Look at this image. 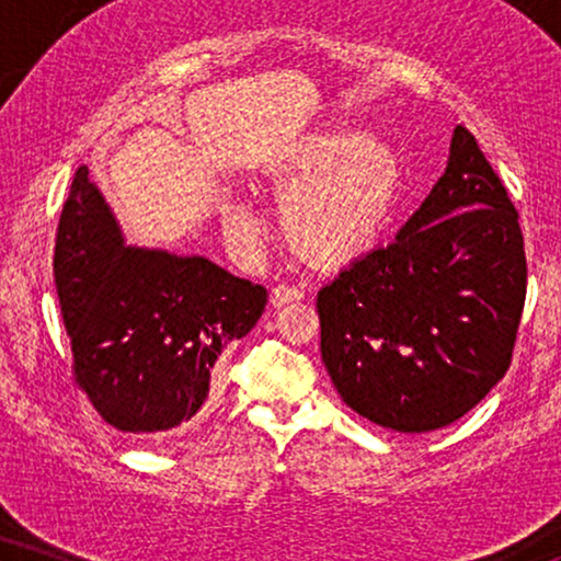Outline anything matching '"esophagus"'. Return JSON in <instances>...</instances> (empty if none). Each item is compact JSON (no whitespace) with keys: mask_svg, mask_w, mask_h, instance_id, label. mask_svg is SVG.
<instances>
[{"mask_svg":"<svg viewBox=\"0 0 561 561\" xmlns=\"http://www.w3.org/2000/svg\"><path fill=\"white\" fill-rule=\"evenodd\" d=\"M301 298H304V288L288 286V283H278V286H275L273 294H271V301L275 306H286L290 301H301Z\"/></svg>","mask_w":561,"mask_h":561,"instance_id":"esophagus-1","label":"esophagus"}]
</instances>
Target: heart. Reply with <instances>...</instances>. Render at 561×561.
Wrapping results in <instances>:
<instances>
[{
  "label": "heart",
  "mask_w": 561,
  "mask_h": 561,
  "mask_svg": "<svg viewBox=\"0 0 561 561\" xmlns=\"http://www.w3.org/2000/svg\"><path fill=\"white\" fill-rule=\"evenodd\" d=\"M263 173L273 186H288L280 198V227L290 248L327 265L347 263L378 242L403 181L393 145L352 125L288 137L267 152ZM227 227L250 237L257 219L234 206Z\"/></svg>",
  "instance_id": "1"
}]
</instances>
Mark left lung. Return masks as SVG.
Masks as SVG:
<instances>
[{
  "label": "left lung",
  "instance_id": "1",
  "mask_svg": "<svg viewBox=\"0 0 561 561\" xmlns=\"http://www.w3.org/2000/svg\"><path fill=\"white\" fill-rule=\"evenodd\" d=\"M524 301L518 211L457 125L444 175L396 240L319 290L321 359L359 416L403 434L434 432L508 370Z\"/></svg>",
  "mask_w": 561,
  "mask_h": 561
}]
</instances>
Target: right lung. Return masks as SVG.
Segmentation results:
<instances>
[{"instance_id": "1", "label": "right lung", "mask_w": 561, "mask_h": 561, "mask_svg": "<svg viewBox=\"0 0 561 561\" xmlns=\"http://www.w3.org/2000/svg\"><path fill=\"white\" fill-rule=\"evenodd\" d=\"M53 275L76 382L125 434H186L214 401V367L265 311L267 290L202 255L125 244L81 165L56 234Z\"/></svg>"}]
</instances>
